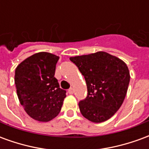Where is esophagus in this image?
Wrapping results in <instances>:
<instances>
[{"instance_id": "34e87169", "label": "esophagus", "mask_w": 149, "mask_h": 149, "mask_svg": "<svg viewBox=\"0 0 149 149\" xmlns=\"http://www.w3.org/2000/svg\"><path fill=\"white\" fill-rule=\"evenodd\" d=\"M68 93L71 94V95L74 93V89H73V88H70L68 89Z\"/></svg>"}]
</instances>
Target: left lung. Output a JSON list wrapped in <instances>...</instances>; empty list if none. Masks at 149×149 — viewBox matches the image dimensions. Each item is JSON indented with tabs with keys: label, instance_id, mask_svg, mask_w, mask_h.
Returning a JSON list of instances; mask_svg holds the SVG:
<instances>
[{
	"label": "left lung",
	"instance_id": "1",
	"mask_svg": "<svg viewBox=\"0 0 149 149\" xmlns=\"http://www.w3.org/2000/svg\"><path fill=\"white\" fill-rule=\"evenodd\" d=\"M86 81L87 97L79 102L82 116L94 123L111 118L124 102L130 81L127 65L105 52L70 57Z\"/></svg>",
	"mask_w": 149,
	"mask_h": 149
}]
</instances>
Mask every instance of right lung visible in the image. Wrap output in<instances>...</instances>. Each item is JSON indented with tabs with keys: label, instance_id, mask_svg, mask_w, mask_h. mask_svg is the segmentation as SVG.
Instances as JSON below:
<instances>
[{
	"label": "right lung",
	"instance_id": "right-lung-1",
	"mask_svg": "<svg viewBox=\"0 0 149 149\" xmlns=\"http://www.w3.org/2000/svg\"><path fill=\"white\" fill-rule=\"evenodd\" d=\"M59 56L40 52L17 65L14 81L18 99L28 115L40 122L52 120L61 112L66 91L55 75Z\"/></svg>",
	"mask_w": 149,
	"mask_h": 149
}]
</instances>
